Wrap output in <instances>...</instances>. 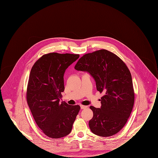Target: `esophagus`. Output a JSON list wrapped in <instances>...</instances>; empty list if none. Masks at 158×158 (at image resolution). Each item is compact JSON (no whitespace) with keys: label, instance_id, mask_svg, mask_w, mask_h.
I'll return each instance as SVG.
<instances>
[{"label":"esophagus","instance_id":"esophagus-1","mask_svg":"<svg viewBox=\"0 0 158 158\" xmlns=\"http://www.w3.org/2000/svg\"><path fill=\"white\" fill-rule=\"evenodd\" d=\"M80 107H81V109H86V108L88 107V106H83V105H81Z\"/></svg>","mask_w":158,"mask_h":158}]
</instances>
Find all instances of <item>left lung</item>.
<instances>
[{
    "label": "left lung",
    "mask_w": 158,
    "mask_h": 158,
    "mask_svg": "<svg viewBox=\"0 0 158 158\" xmlns=\"http://www.w3.org/2000/svg\"><path fill=\"white\" fill-rule=\"evenodd\" d=\"M75 69L89 72L94 78L97 90L105 93L101 98V108L89 107L93 112L89 121L91 131L104 137L116 134L127 123L135 101L127 66L115 54L101 49L83 55Z\"/></svg>",
    "instance_id": "8db88e82"
}]
</instances>
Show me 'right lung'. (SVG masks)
Listing matches in <instances>:
<instances>
[{
    "label": "right lung",
    "mask_w": 158,
    "mask_h": 158,
    "mask_svg": "<svg viewBox=\"0 0 158 158\" xmlns=\"http://www.w3.org/2000/svg\"><path fill=\"white\" fill-rule=\"evenodd\" d=\"M79 54L49 53L41 57L31 68L27 89V101L33 118L48 137L69 135L80 106L60 102L64 91L65 70Z\"/></svg>",
    "instance_id": "1"
}]
</instances>
